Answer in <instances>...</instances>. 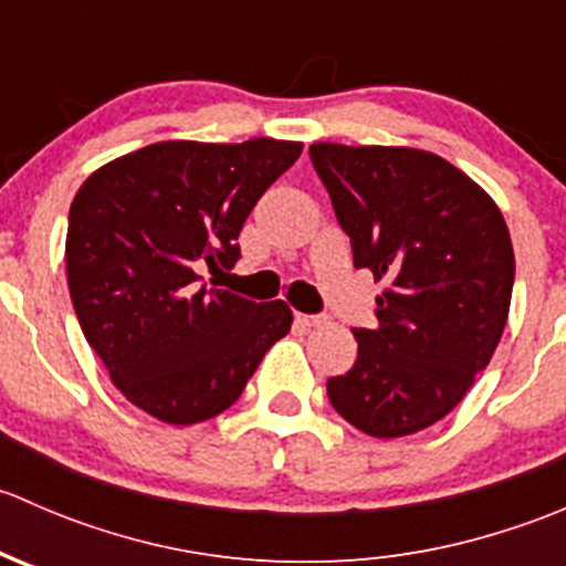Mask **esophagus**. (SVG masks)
<instances>
[{
    "label": "esophagus",
    "instance_id": "obj_1",
    "mask_svg": "<svg viewBox=\"0 0 566 566\" xmlns=\"http://www.w3.org/2000/svg\"><path fill=\"white\" fill-rule=\"evenodd\" d=\"M301 325H306V328H315V325H323L325 317L323 315H295Z\"/></svg>",
    "mask_w": 566,
    "mask_h": 566
}]
</instances>
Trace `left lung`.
I'll return each instance as SVG.
<instances>
[{"label":"left lung","instance_id":"left-lung-1","mask_svg":"<svg viewBox=\"0 0 566 566\" xmlns=\"http://www.w3.org/2000/svg\"><path fill=\"white\" fill-rule=\"evenodd\" d=\"M353 265L384 279L378 325L353 328L358 358L328 378L356 430L402 438L465 397L499 347L515 251L493 199L458 167L413 147H310Z\"/></svg>","mask_w":566,"mask_h":566}]
</instances>
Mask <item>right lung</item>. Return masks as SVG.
Wrapping results in <instances>:
<instances>
[{
	"label": "right lung",
	"instance_id": "add662e5",
	"mask_svg": "<svg viewBox=\"0 0 566 566\" xmlns=\"http://www.w3.org/2000/svg\"><path fill=\"white\" fill-rule=\"evenodd\" d=\"M298 142H158L93 172L73 197L65 265L90 347L128 402L167 424L230 408L293 325L284 301L241 298L202 273L230 271L256 199Z\"/></svg>",
	"mask_w": 566,
	"mask_h": 566
}]
</instances>
